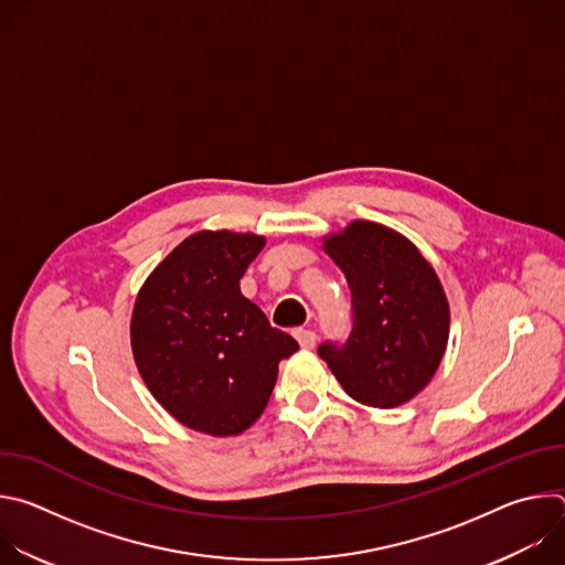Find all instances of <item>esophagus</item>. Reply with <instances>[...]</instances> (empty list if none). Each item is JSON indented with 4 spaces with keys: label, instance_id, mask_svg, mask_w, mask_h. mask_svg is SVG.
<instances>
[{
    "label": "esophagus",
    "instance_id": "esophagus-1",
    "mask_svg": "<svg viewBox=\"0 0 565 565\" xmlns=\"http://www.w3.org/2000/svg\"><path fill=\"white\" fill-rule=\"evenodd\" d=\"M295 338H297V342H299L301 349H312L315 342H317V335H315V331H310V329H297V331H295Z\"/></svg>",
    "mask_w": 565,
    "mask_h": 565
}]
</instances>
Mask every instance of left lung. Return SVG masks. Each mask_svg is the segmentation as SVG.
Listing matches in <instances>:
<instances>
[{"instance_id": "obj_1", "label": "left lung", "mask_w": 565, "mask_h": 565, "mask_svg": "<svg viewBox=\"0 0 565 565\" xmlns=\"http://www.w3.org/2000/svg\"><path fill=\"white\" fill-rule=\"evenodd\" d=\"M353 308L344 342L319 344L344 391L377 409L412 399L434 377L449 335V306L434 268L402 234L353 221L324 241Z\"/></svg>"}]
</instances>
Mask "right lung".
Masks as SVG:
<instances>
[{"label":"right lung","instance_id":"right-lung-1","mask_svg":"<svg viewBox=\"0 0 565 565\" xmlns=\"http://www.w3.org/2000/svg\"><path fill=\"white\" fill-rule=\"evenodd\" d=\"M266 246L257 234L196 232L138 292L131 349L138 371L179 423L210 436L246 431L266 409L277 366L299 344L241 295Z\"/></svg>","mask_w":565,"mask_h":565}]
</instances>
